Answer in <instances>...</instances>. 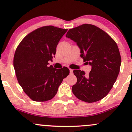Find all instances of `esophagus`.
<instances>
[{
  "label": "esophagus",
  "instance_id": "34e87169",
  "mask_svg": "<svg viewBox=\"0 0 132 132\" xmlns=\"http://www.w3.org/2000/svg\"><path fill=\"white\" fill-rule=\"evenodd\" d=\"M69 71H70V74L73 73V70L72 69H69Z\"/></svg>",
  "mask_w": 132,
  "mask_h": 132
}]
</instances>
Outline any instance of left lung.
<instances>
[{
    "label": "left lung",
    "mask_w": 132,
    "mask_h": 132,
    "mask_svg": "<svg viewBox=\"0 0 132 132\" xmlns=\"http://www.w3.org/2000/svg\"><path fill=\"white\" fill-rule=\"evenodd\" d=\"M66 37L76 43L84 62L92 66L88 75L80 69L73 71L78 81L72 92L84 102L100 101L108 94L119 75L121 57L117 45L107 33L90 24L69 29Z\"/></svg>",
    "instance_id": "8db88e82"
}]
</instances>
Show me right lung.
Wrapping results in <instances>:
<instances>
[{
  "label": "right lung",
  "mask_w": 132,
  "mask_h": 132,
  "mask_svg": "<svg viewBox=\"0 0 132 132\" xmlns=\"http://www.w3.org/2000/svg\"><path fill=\"white\" fill-rule=\"evenodd\" d=\"M67 30L53 26L41 27L27 35L16 48L13 57L16 78L33 101L45 102L53 99L63 79L69 75L68 68L48 66Z\"/></svg>",
  "instance_id": "add662e5"
}]
</instances>
